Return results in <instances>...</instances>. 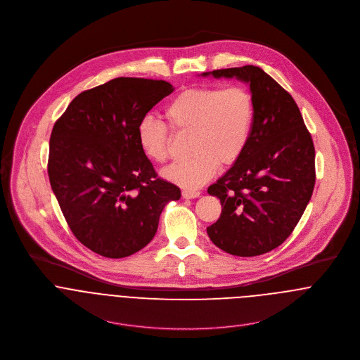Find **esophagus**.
Listing matches in <instances>:
<instances>
[{
	"label": "esophagus",
	"instance_id": "esophagus-1",
	"mask_svg": "<svg viewBox=\"0 0 360 360\" xmlns=\"http://www.w3.org/2000/svg\"><path fill=\"white\" fill-rule=\"evenodd\" d=\"M181 195H183V198H184V200H194V198H198V197L201 195V193H200V191L184 190V191L181 193Z\"/></svg>",
	"mask_w": 360,
	"mask_h": 360
}]
</instances>
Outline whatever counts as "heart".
Listing matches in <instances>:
<instances>
[{
  "mask_svg": "<svg viewBox=\"0 0 360 360\" xmlns=\"http://www.w3.org/2000/svg\"><path fill=\"white\" fill-rule=\"evenodd\" d=\"M252 94L241 87H193L181 91L165 109L174 131L191 133L190 159L165 170L166 179L195 190L216 173L217 165L229 166L244 153L254 124ZM137 140L144 155L156 163L169 158L170 133L153 117L137 126Z\"/></svg>",
  "mask_w": 360,
  "mask_h": 360,
  "instance_id": "b5f03b06",
  "label": "heart"
}]
</instances>
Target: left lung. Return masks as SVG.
I'll use <instances>...</instances> for the list:
<instances>
[{"label": "left lung", "mask_w": 360, "mask_h": 360, "mask_svg": "<svg viewBox=\"0 0 360 360\" xmlns=\"http://www.w3.org/2000/svg\"><path fill=\"white\" fill-rule=\"evenodd\" d=\"M250 84L255 115L243 155L207 193L221 213L206 229L212 243L236 257H257L281 245L310 201L314 146L294 98L254 65L205 72Z\"/></svg>", "instance_id": "left-lung-1"}]
</instances>
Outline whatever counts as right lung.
Wrapping results in <instances>:
<instances>
[{
    "label": "right lung",
    "mask_w": 360,
    "mask_h": 360,
    "mask_svg": "<svg viewBox=\"0 0 360 360\" xmlns=\"http://www.w3.org/2000/svg\"><path fill=\"white\" fill-rule=\"evenodd\" d=\"M165 80L117 77L80 93L50 139L52 191L75 237L105 257L143 250L180 188L158 177L137 140V126L173 93Z\"/></svg>",
    "instance_id": "obj_1"
}]
</instances>
